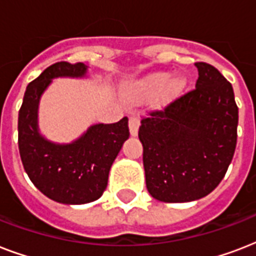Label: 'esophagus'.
<instances>
[{"instance_id": "obj_1", "label": "esophagus", "mask_w": 256, "mask_h": 256, "mask_svg": "<svg viewBox=\"0 0 256 256\" xmlns=\"http://www.w3.org/2000/svg\"><path fill=\"white\" fill-rule=\"evenodd\" d=\"M128 128H130V134L136 136L138 134V128H140V118L136 116H132L128 118Z\"/></svg>"}]
</instances>
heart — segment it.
I'll use <instances>...</instances> for the list:
<instances>
[{
  "label": "heart",
  "instance_id": "b5f03b06",
  "mask_svg": "<svg viewBox=\"0 0 256 256\" xmlns=\"http://www.w3.org/2000/svg\"><path fill=\"white\" fill-rule=\"evenodd\" d=\"M168 80H170V74L168 73H156L152 74V76H148L132 90V94H130V100L132 102H140V100H144V98H148V96L162 90L168 83L169 85L166 88V94L168 96H174L182 92L184 85H186V81L183 78H174L170 82H168Z\"/></svg>",
  "mask_w": 256,
  "mask_h": 256
}]
</instances>
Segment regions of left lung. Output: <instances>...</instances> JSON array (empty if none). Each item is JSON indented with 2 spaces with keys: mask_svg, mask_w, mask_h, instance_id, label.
<instances>
[{
  "mask_svg": "<svg viewBox=\"0 0 256 256\" xmlns=\"http://www.w3.org/2000/svg\"><path fill=\"white\" fill-rule=\"evenodd\" d=\"M195 88L140 120L146 187L160 202L206 196L234 156L238 106L232 86L218 69L196 62Z\"/></svg>",
  "mask_w": 256,
  "mask_h": 256,
  "instance_id": "left-lung-1",
  "label": "left lung"
}]
</instances>
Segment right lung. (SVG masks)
Returning <instances> with one entry per match:
<instances>
[{
	"instance_id": "add662e5",
	"label": "right lung",
	"mask_w": 256,
	"mask_h": 256,
	"mask_svg": "<svg viewBox=\"0 0 256 256\" xmlns=\"http://www.w3.org/2000/svg\"><path fill=\"white\" fill-rule=\"evenodd\" d=\"M82 62H57L26 88L18 112V148L33 184L48 198L64 204H84L100 198L108 171L128 138V120L98 124L69 144H53L38 132V104L53 78L84 77Z\"/></svg>"
}]
</instances>
